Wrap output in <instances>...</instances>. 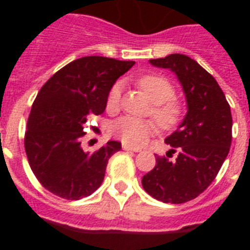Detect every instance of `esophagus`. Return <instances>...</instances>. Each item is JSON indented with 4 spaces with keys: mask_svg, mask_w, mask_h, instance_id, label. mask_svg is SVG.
Instances as JSON below:
<instances>
[{
    "mask_svg": "<svg viewBox=\"0 0 250 250\" xmlns=\"http://www.w3.org/2000/svg\"><path fill=\"white\" fill-rule=\"evenodd\" d=\"M123 149L126 150V151H134V152L140 151V149H139V147H132L131 145H127V144H123Z\"/></svg>",
    "mask_w": 250,
    "mask_h": 250,
    "instance_id": "esophagus-1",
    "label": "esophagus"
}]
</instances>
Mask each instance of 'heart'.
Wrapping results in <instances>:
<instances>
[{
  "label": "heart",
  "instance_id": "1",
  "mask_svg": "<svg viewBox=\"0 0 250 250\" xmlns=\"http://www.w3.org/2000/svg\"><path fill=\"white\" fill-rule=\"evenodd\" d=\"M138 85L146 94L147 98L154 103L152 116L164 129L175 126L180 121L183 114V105L174 98L175 89L167 77L156 74H149L138 79ZM123 92V83L118 81L111 86L107 98L106 109L114 111L119 107ZM110 131L116 138L130 145L143 144L145 139L155 131V124L151 120H144L134 116H123L110 125Z\"/></svg>",
  "mask_w": 250,
  "mask_h": 250
}]
</instances>
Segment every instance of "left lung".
<instances>
[{
  "mask_svg": "<svg viewBox=\"0 0 250 250\" xmlns=\"http://www.w3.org/2000/svg\"><path fill=\"white\" fill-rule=\"evenodd\" d=\"M156 67L169 68L182 83L188 112L165 143L178 151L175 160L155 155L156 165L143 176L149 195L163 203L182 204L202 194L213 183L231 144L230 106L216 80L195 60L182 54L152 59ZM169 151V152H170Z\"/></svg>",
  "mask_w": 250,
  "mask_h": 250,
  "instance_id": "1",
  "label": "left lung"
}]
</instances>
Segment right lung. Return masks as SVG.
Wrapping results in <instances>:
<instances>
[{
    "instance_id": "obj_1",
    "label": "right lung",
    "mask_w": 250,
    "mask_h": 250,
    "mask_svg": "<svg viewBox=\"0 0 250 250\" xmlns=\"http://www.w3.org/2000/svg\"><path fill=\"white\" fill-rule=\"evenodd\" d=\"M134 63L81 57L63 66L41 87L28 116L25 150L31 170L50 193L79 200L101 185L107 161L121 149V143L107 141L94 152H86L81 139L89 119L105 111L115 81Z\"/></svg>"
}]
</instances>
